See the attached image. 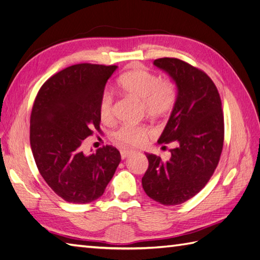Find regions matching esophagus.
Segmentation results:
<instances>
[{
    "instance_id": "obj_1",
    "label": "esophagus",
    "mask_w": 260,
    "mask_h": 260,
    "mask_svg": "<svg viewBox=\"0 0 260 260\" xmlns=\"http://www.w3.org/2000/svg\"><path fill=\"white\" fill-rule=\"evenodd\" d=\"M132 153H133L132 150H128V149H120V156H122L123 159L127 158Z\"/></svg>"
}]
</instances>
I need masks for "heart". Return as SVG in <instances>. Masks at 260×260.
Masks as SVG:
<instances>
[{"label": "heart", "mask_w": 260, "mask_h": 260, "mask_svg": "<svg viewBox=\"0 0 260 260\" xmlns=\"http://www.w3.org/2000/svg\"><path fill=\"white\" fill-rule=\"evenodd\" d=\"M120 92L129 98L142 102L148 116L158 117L165 115L174 107L176 101V90L173 82L147 70L134 69L126 72L118 80ZM99 115L104 124L114 120V96L112 93L103 92L99 101ZM148 128L145 126L123 125L113 133V140L119 146L136 147L142 145L148 136Z\"/></svg>", "instance_id": "obj_1"}]
</instances>
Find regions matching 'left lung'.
Segmentation results:
<instances>
[{
  "mask_svg": "<svg viewBox=\"0 0 260 260\" xmlns=\"http://www.w3.org/2000/svg\"><path fill=\"white\" fill-rule=\"evenodd\" d=\"M154 65L165 71L177 86L170 119L158 140L172 143L171 157L146 154L148 168L143 188L155 202L172 206L201 191L216 170L224 145V114L214 82L205 72L182 59L162 57Z\"/></svg>",
  "mask_w": 260,
  "mask_h": 260,
  "instance_id": "8db88e82",
  "label": "left lung"
}]
</instances>
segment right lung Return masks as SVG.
I'll use <instances>...</instances> for the list:
<instances>
[{
  "label": "right lung",
  "mask_w": 260,
  "mask_h": 260,
  "mask_svg": "<svg viewBox=\"0 0 260 260\" xmlns=\"http://www.w3.org/2000/svg\"><path fill=\"white\" fill-rule=\"evenodd\" d=\"M116 65L69 66L42 85L34 101L29 143L38 170L64 201L87 204L104 194L120 161L106 145L84 154L83 141L100 131L99 101Z\"/></svg>",
  "instance_id": "right-lung-1"
}]
</instances>
